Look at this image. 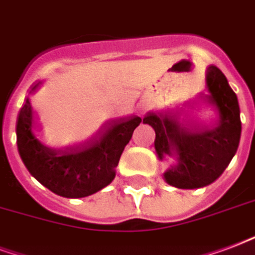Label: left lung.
Wrapping results in <instances>:
<instances>
[{"label": "left lung", "mask_w": 255, "mask_h": 255, "mask_svg": "<svg viewBox=\"0 0 255 255\" xmlns=\"http://www.w3.org/2000/svg\"><path fill=\"white\" fill-rule=\"evenodd\" d=\"M207 94L203 99L216 112L211 125L184 126L177 113H148L143 124L156 131L154 148L160 160L173 157L175 162L164 173L168 184L176 188H202L225 172L237 153L241 139L238 98L218 67L206 71Z\"/></svg>", "instance_id": "1"}]
</instances>
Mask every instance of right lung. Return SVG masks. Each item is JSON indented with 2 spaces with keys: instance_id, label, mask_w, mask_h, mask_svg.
Wrapping results in <instances>:
<instances>
[{
  "instance_id": "add662e5",
  "label": "right lung",
  "mask_w": 255,
  "mask_h": 255,
  "mask_svg": "<svg viewBox=\"0 0 255 255\" xmlns=\"http://www.w3.org/2000/svg\"><path fill=\"white\" fill-rule=\"evenodd\" d=\"M39 84H33L29 94ZM141 121L137 116L113 120L87 142L51 148L36 133L33 109L26 98L17 117V148L26 169L44 187L64 198H84L114 180L121 154Z\"/></svg>"
}]
</instances>
